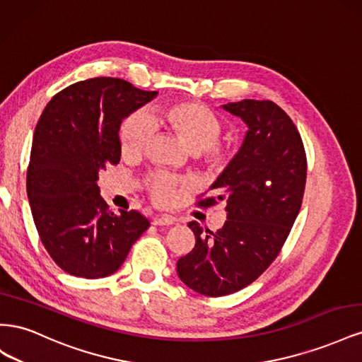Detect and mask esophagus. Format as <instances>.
Returning a JSON list of instances; mask_svg holds the SVG:
<instances>
[{
  "label": "esophagus",
  "mask_w": 362,
  "mask_h": 362,
  "mask_svg": "<svg viewBox=\"0 0 362 362\" xmlns=\"http://www.w3.org/2000/svg\"><path fill=\"white\" fill-rule=\"evenodd\" d=\"M173 223H175V217L168 216V214L152 217V225H156V226H169V225H173Z\"/></svg>",
  "instance_id": "34e87169"
}]
</instances>
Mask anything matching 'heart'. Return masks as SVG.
Listing matches in <instances>:
<instances>
[{
    "label": "heart",
    "mask_w": 362,
    "mask_h": 362,
    "mask_svg": "<svg viewBox=\"0 0 362 362\" xmlns=\"http://www.w3.org/2000/svg\"><path fill=\"white\" fill-rule=\"evenodd\" d=\"M154 125L168 129L193 154L202 156L214 169H223L234 157V149L217 144L222 120L210 108L198 103H177L157 107L148 116L136 112L125 117L119 128L122 156L139 157L146 149ZM178 182L166 175H154L149 180V192L157 204H169L178 193Z\"/></svg>",
    "instance_id": "b5f03b06"
}]
</instances>
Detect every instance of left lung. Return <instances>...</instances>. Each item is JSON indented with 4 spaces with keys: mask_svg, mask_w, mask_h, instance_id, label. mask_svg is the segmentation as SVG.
<instances>
[{
    "mask_svg": "<svg viewBox=\"0 0 362 362\" xmlns=\"http://www.w3.org/2000/svg\"><path fill=\"white\" fill-rule=\"evenodd\" d=\"M247 125L242 148L218 175L217 198L226 222L216 233L190 222L196 245L177 262L180 279L193 291L218 298L247 287L279 254L299 214L306 182V156L298 128L272 101L243 100L222 105Z\"/></svg>",
    "mask_w": 362,
    "mask_h": 362,
    "instance_id": "obj_1",
    "label": "left lung"
}]
</instances>
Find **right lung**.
Masks as SVG:
<instances>
[{
  "label": "right lung",
  "instance_id": "right-lung-1",
  "mask_svg": "<svg viewBox=\"0 0 362 362\" xmlns=\"http://www.w3.org/2000/svg\"><path fill=\"white\" fill-rule=\"evenodd\" d=\"M157 95L120 78H90L52 96L39 119L27 194L43 246L69 275H113L149 228L136 210L115 214L98 180L107 164L120 160L122 120Z\"/></svg>",
  "mask_w": 362,
  "mask_h": 362
}]
</instances>
